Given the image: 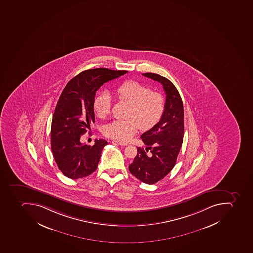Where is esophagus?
I'll return each instance as SVG.
<instances>
[{
    "instance_id": "34e87169",
    "label": "esophagus",
    "mask_w": 253,
    "mask_h": 253,
    "mask_svg": "<svg viewBox=\"0 0 253 253\" xmlns=\"http://www.w3.org/2000/svg\"><path fill=\"white\" fill-rule=\"evenodd\" d=\"M112 143H113V144H118V145H121V146H127V143H124V142L117 141V140H113V141H112Z\"/></svg>"
}]
</instances>
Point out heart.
I'll return each instance as SVG.
<instances>
[{"label": "heart", "mask_w": 253, "mask_h": 253, "mask_svg": "<svg viewBox=\"0 0 253 253\" xmlns=\"http://www.w3.org/2000/svg\"><path fill=\"white\" fill-rule=\"evenodd\" d=\"M119 101L129 104L126 121H114L104 127L105 136L119 141L130 140L138 130H148L161 118L165 101L162 93L151 90L149 87L136 81H127L115 89ZM111 97L101 93L93 101L97 117L105 118L111 112Z\"/></svg>", "instance_id": "1"}]
</instances>
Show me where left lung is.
I'll return each mask as SVG.
<instances>
[{
	"label": "left lung",
	"mask_w": 253,
	"mask_h": 253,
	"mask_svg": "<svg viewBox=\"0 0 253 253\" xmlns=\"http://www.w3.org/2000/svg\"><path fill=\"white\" fill-rule=\"evenodd\" d=\"M143 75L162 84L166 102L160 122L140 136L147 148H137L128 169L135 178L152 185L163 179L175 165L184 135V109L178 89L169 79L157 74Z\"/></svg>",
	"instance_id": "1"
}]
</instances>
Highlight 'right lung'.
Instances as JSON below:
<instances>
[{"instance_id":"obj_1","label":"right lung","mask_w":253,"mask_h":253,"mask_svg":"<svg viewBox=\"0 0 253 253\" xmlns=\"http://www.w3.org/2000/svg\"><path fill=\"white\" fill-rule=\"evenodd\" d=\"M107 68L90 69L67 83L57 102L51 127V148L58 168L67 178L78 179L97 170L101 152L108 143L96 140L83 144L81 135L94 123L93 101L104 83L127 73Z\"/></svg>"}]
</instances>
